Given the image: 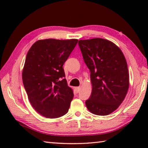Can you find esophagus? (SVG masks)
Returning <instances> with one entry per match:
<instances>
[{"instance_id": "obj_1", "label": "esophagus", "mask_w": 148, "mask_h": 148, "mask_svg": "<svg viewBox=\"0 0 148 148\" xmlns=\"http://www.w3.org/2000/svg\"><path fill=\"white\" fill-rule=\"evenodd\" d=\"M80 89H81V87H80V86H79V87H76V92H79V91H80Z\"/></svg>"}]
</instances>
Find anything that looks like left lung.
<instances>
[{"label":"left lung","instance_id":"8db88e82","mask_svg":"<svg viewBox=\"0 0 148 148\" xmlns=\"http://www.w3.org/2000/svg\"><path fill=\"white\" fill-rule=\"evenodd\" d=\"M78 45L91 72L92 88L86 106L92 114L106 116L119 106L128 91L126 59L121 50L108 40H80Z\"/></svg>","mask_w":148,"mask_h":148}]
</instances>
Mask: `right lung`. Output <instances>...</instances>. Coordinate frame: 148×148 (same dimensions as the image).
Returning <instances> with one entry per match:
<instances>
[{
  "instance_id": "right-lung-1",
  "label": "right lung",
  "mask_w": 148,
  "mask_h": 148,
  "mask_svg": "<svg viewBox=\"0 0 148 148\" xmlns=\"http://www.w3.org/2000/svg\"><path fill=\"white\" fill-rule=\"evenodd\" d=\"M78 40H40L27 53L22 72L23 86L32 106L47 118L66 114L73 99L62 68Z\"/></svg>"
}]
</instances>
